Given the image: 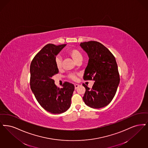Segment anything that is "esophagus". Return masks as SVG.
I'll list each match as a JSON object with an SVG mask.
<instances>
[{
    "label": "esophagus",
    "mask_w": 148,
    "mask_h": 148,
    "mask_svg": "<svg viewBox=\"0 0 148 148\" xmlns=\"http://www.w3.org/2000/svg\"><path fill=\"white\" fill-rule=\"evenodd\" d=\"M78 87H79V85H78V84H75V88L76 90L77 89Z\"/></svg>",
    "instance_id": "esophagus-1"
}]
</instances>
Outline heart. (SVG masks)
Here are the masks:
<instances>
[{
    "label": "heart",
    "mask_w": 148,
    "mask_h": 148,
    "mask_svg": "<svg viewBox=\"0 0 148 148\" xmlns=\"http://www.w3.org/2000/svg\"><path fill=\"white\" fill-rule=\"evenodd\" d=\"M66 54L68 56H69L70 57H71L76 64L78 62H82V61L83 60V55H82L81 52L76 49H70L69 50H67V51L66 52ZM55 64H56V66L58 69H59V70L61 69L62 67V59H61V58L59 56L56 57L55 58ZM68 77L73 81L77 80V75H76L75 73L70 74L68 76Z\"/></svg>",
    "instance_id": "1"
}]
</instances>
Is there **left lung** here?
Wrapping results in <instances>:
<instances>
[{
    "label": "left lung",
    "mask_w": 148,
    "mask_h": 148,
    "mask_svg": "<svg viewBox=\"0 0 148 148\" xmlns=\"http://www.w3.org/2000/svg\"><path fill=\"white\" fill-rule=\"evenodd\" d=\"M80 46L87 52L89 60L85 69L84 80H93L90 88L85 84L83 97L85 104L93 108L107 106L116 95L120 78L116 58L101 43L90 41L81 42Z\"/></svg>",
    "instance_id": "1"
}]
</instances>
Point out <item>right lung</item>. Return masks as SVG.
Instances as JSON below:
<instances>
[{"instance_id":"right-lung-1","label":"right lung","mask_w":148,"mask_h":148,"mask_svg":"<svg viewBox=\"0 0 148 148\" xmlns=\"http://www.w3.org/2000/svg\"><path fill=\"white\" fill-rule=\"evenodd\" d=\"M66 44H49L36 55L30 64V88L40 106L52 114H60L70 107L75 90L73 84L65 82L63 88L55 84L52 79L58 74L56 56Z\"/></svg>"}]
</instances>
